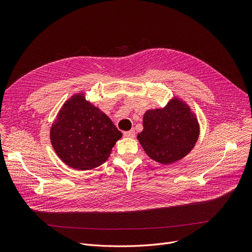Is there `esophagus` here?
I'll list each match as a JSON object with an SVG mask.
<instances>
[{"mask_svg":"<svg viewBox=\"0 0 252 252\" xmlns=\"http://www.w3.org/2000/svg\"><path fill=\"white\" fill-rule=\"evenodd\" d=\"M124 136L126 137V138H134L135 137V130L134 129H130V130L125 131Z\"/></svg>","mask_w":252,"mask_h":252,"instance_id":"34e87169","label":"esophagus"}]
</instances>
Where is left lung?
Returning <instances> with one entry per match:
<instances>
[{"instance_id":"obj_1","label":"left lung","mask_w":252,"mask_h":252,"mask_svg":"<svg viewBox=\"0 0 252 252\" xmlns=\"http://www.w3.org/2000/svg\"><path fill=\"white\" fill-rule=\"evenodd\" d=\"M200 128L189 105L175 97L165 107L149 109L143 116L137 139L153 160L170 164L181 160L195 146Z\"/></svg>"}]
</instances>
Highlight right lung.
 Segmentation results:
<instances>
[{
    "label": "right lung",
    "mask_w": 252,
    "mask_h": 252,
    "mask_svg": "<svg viewBox=\"0 0 252 252\" xmlns=\"http://www.w3.org/2000/svg\"><path fill=\"white\" fill-rule=\"evenodd\" d=\"M123 134L94 104L77 93L66 101L50 129L57 156L68 166L87 170L103 164Z\"/></svg>",
    "instance_id": "1"
}]
</instances>
